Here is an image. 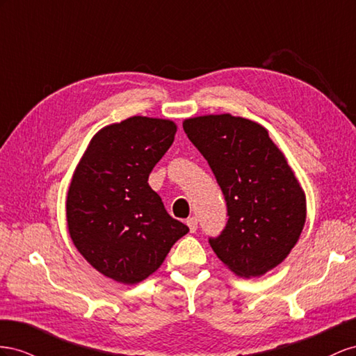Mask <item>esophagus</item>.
<instances>
[{
    "label": "esophagus",
    "instance_id": "34e87169",
    "mask_svg": "<svg viewBox=\"0 0 356 356\" xmlns=\"http://www.w3.org/2000/svg\"><path fill=\"white\" fill-rule=\"evenodd\" d=\"M186 225L189 227V231H191V232H195L197 228H198V219H197L195 216L189 218V219L186 220Z\"/></svg>",
    "mask_w": 356,
    "mask_h": 356
}]
</instances>
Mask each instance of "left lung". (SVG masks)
Listing matches in <instances>:
<instances>
[{"mask_svg": "<svg viewBox=\"0 0 356 356\" xmlns=\"http://www.w3.org/2000/svg\"><path fill=\"white\" fill-rule=\"evenodd\" d=\"M184 129L227 201V227L209 238L211 249L240 277L277 267L306 222V195L285 155L262 125L229 113L185 119Z\"/></svg>", "mask_w": 356, "mask_h": 356, "instance_id": "obj_1", "label": "left lung"}]
</instances>
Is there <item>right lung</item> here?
<instances>
[{
    "label": "right lung",
    "mask_w": 356,
    "mask_h": 356,
    "mask_svg": "<svg viewBox=\"0 0 356 356\" xmlns=\"http://www.w3.org/2000/svg\"><path fill=\"white\" fill-rule=\"evenodd\" d=\"M176 131L172 120L146 116L107 125L74 170L65 204L70 237L90 266L115 282L147 279L188 234L147 184Z\"/></svg>",
    "instance_id": "obj_1"
}]
</instances>
